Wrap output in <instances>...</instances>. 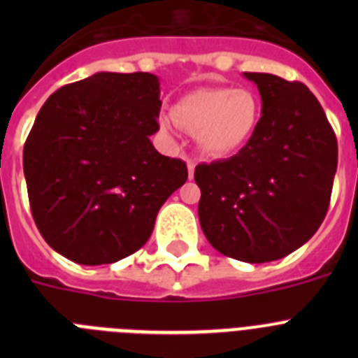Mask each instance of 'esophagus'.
<instances>
[{"mask_svg": "<svg viewBox=\"0 0 358 358\" xmlns=\"http://www.w3.org/2000/svg\"><path fill=\"white\" fill-rule=\"evenodd\" d=\"M194 172H195V163L194 161H188V177L189 179H194Z\"/></svg>", "mask_w": 358, "mask_h": 358, "instance_id": "1", "label": "esophagus"}]
</instances>
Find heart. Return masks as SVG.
<instances>
[{
  "instance_id": "1",
  "label": "heart",
  "mask_w": 358,
  "mask_h": 358,
  "mask_svg": "<svg viewBox=\"0 0 358 358\" xmlns=\"http://www.w3.org/2000/svg\"><path fill=\"white\" fill-rule=\"evenodd\" d=\"M171 116L159 120L163 134L173 136L176 127L199 138L206 154L226 157L242 150L252 138L260 107L248 90L202 87L186 93L176 102Z\"/></svg>"
}]
</instances>
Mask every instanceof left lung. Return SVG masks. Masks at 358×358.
I'll use <instances>...</instances> for the list:
<instances>
[{"instance_id":"8db88e82","label":"left lung","mask_w":358,"mask_h":358,"mask_svg":"<svg viewBox=\"0 0 358 358\" xmlns=\"http://www.w3.org/2000/svg\"><path fill=\"white\" fill-rule=\"evenodd\" d=\"M262 96V118L238 154L197 164L199 222L218 252L248 264L280 260L308 242L330 204L337 140L301 82L243 73Z\"/></svg>"}]
</instances>
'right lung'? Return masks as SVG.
Segmentation results:
<instances>
[{"mask_svg": "<svg viewBox=\"0 0 358 358\" xmlns=\"http://www.w3.org/2000/svg\"><path fill=\"white\" fill-rule=\"evenodd\" d=\"M159 78L100 71L44 102L23 150L28 199L50 248L80 265L115 264L143 248L157 211L188 179L161 156Z\"/></svg>", "mask_w": 358, "mask_h": 358, "instance_id": "add662e5", "label": "right lung"}]
</instances>
